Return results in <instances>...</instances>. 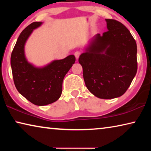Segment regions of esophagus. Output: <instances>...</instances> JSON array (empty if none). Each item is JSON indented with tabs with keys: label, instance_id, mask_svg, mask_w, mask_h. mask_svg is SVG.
<instances>
[{
	"label": "esophagus",
	"instance_id": "esophagus-1",
	"mask_svg": "<svg viewBox=\"0 0 151 151\" xmlns=\"http://www.w3.org/2000/svg\"><path fill=\"white\" fill-rule=\"evenodd\" d=\"M74 55L75 56L76 59H78L79 57H80V55H81V52H80V51H76V52H75V54H74Z\"/></svg>",
	"mask_w": 151,
	"mask_h": 151
}]
</instances>
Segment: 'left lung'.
Masks as SVG:
<instances>
[{"mask_svg":"<svg viewBox=\"0 0 151 151\" xmlns=\"http://www.w3.org/2000/svg\"><path fill=\"white\" fill-rule=\"evenodd\" d=\"M105 20L108 30L94 36L78 62L88 90L98 98L111 99L122 96L136 75L137 47L124 24Z\"/></svg>","mask_w":151,"mask_h":151,"instance_id":"obj_1","label":"left lung"}]
</instances>
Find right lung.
Instances as JSON below:
<instances>
[{"instance_id": "add662e5", "label": "right lung", "mask_w": 151, "mask_h": 151, "mask_svg": "<svg viewBox=\"0 0 151 151\" xmlns=\"http://www.w3.org/2000/svg\"><path fill=\"white\" fill-rule=\"evenodd\" d=\"M42 22H34L20 33L11 57L14 85L17 91L30 103L44 106L57 101L62 93L64 77L73 64L75 57L68 56L55 60L43 67H36L25 57L24 45L33 30Z\"/></svg>"}]
</instances>
